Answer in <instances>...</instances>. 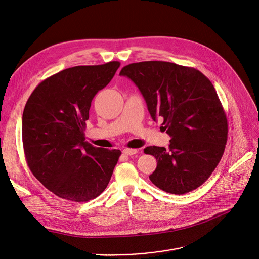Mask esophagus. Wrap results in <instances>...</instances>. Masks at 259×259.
<instances>
[{"label":"esophagus","instance_id":"1","mask_svg":"<svg viewBox=\"0 0 259 259\" xmlns=\"http://www.w3.org/2000/svg\"><path fill=\"white\" fill-rule=\"evenodd\" d=\"M123 153H124L125 155H127V156H132V155H135V154L137 153V150H135V149H128V148H126V149H124V150H123Z\"/></svg>","mask_w":259,"mask_h":259}]
</instances>
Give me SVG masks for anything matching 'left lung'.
Listing matches in <instances>:
<instances>
[{"label":"left lung","instance_id":"obj_1","mask_svg":"<svg viewBox=\"0 0 259 259\" xmlns=\"http://www.w3.org/2000/svg\"><path fill=\"white\" fill-rule=\"evenodd\" d=\"M146 100L154 121L170 136V145L147 147L157 167L150 176L159 189L185 194L202 185L220 162L227 142V119L217 92L198 70L162 61L125 66Z\"/></svg>","mask_w":259,"mask_h":259}]
</instances>
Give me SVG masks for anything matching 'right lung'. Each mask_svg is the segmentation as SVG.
Wrapping results in <instances>:
<instances>
[{"instance_id": "obj_1", "label": "right lung", "mask_w": 259, "mask_h": 259, "mask_svg": "<svg viewBox=\"0 0 259 259\" xmlns=\"http://www.w3.org/2000/svg\"><path fill=\"white\" fill-rule=\"evenodd\" d=\"M120 62L75 66L40 82L22 113V144L35 178L57 196L85 202L107 187L120 150L84 142L93 98L105 88Z\"/></svg>"}]
</instances>
